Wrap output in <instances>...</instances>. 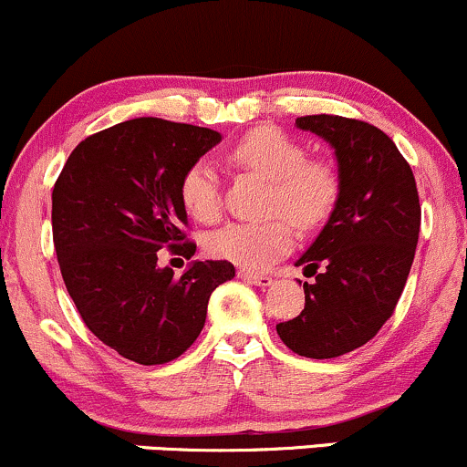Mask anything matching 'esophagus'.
Segmentation results:
<instances>
[{"label": "esophagus", "mask_w": 467, "mask_h": 467, "mask_svg": "<svg viewBox=\"0 0 467 467\" xmlns=\"http://www.w3.org/2000/svg\"><path fill=\"white\" fill-rule=\"evenodd\" d=\"M239 278H244V281L252 283V285H259V287H267L272 285V276L270 275H259V272H250V270H239L237 272Z\"/></svg>", "instance_id": "obj_1"}]
</instances>
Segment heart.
Wrapping results in <instances>:
<instances>
[{"mask_svg":"<svg viewBox=\"0 0 467 467\" xmlns=\"http://www.w3.org/2000/svg\"><path fill=\"white\" fill-rule=\"evenodd\" d=\"M234 169L248 171L270 182L264 222H241L213 230L203 248L213 259L228 261L245 270H264L294 245L292 223L312 233L334 215L342 182L336 164L325 158H307L303 142L276 127H259L228 149ZM180 202L200 223L222 215L219 178L206 160H197L182 173Z\"/></svg>","mask_w":467,"mask_h":467,"instance_id":"1","label":"heart"}]
</instances>
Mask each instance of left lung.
<instances>
[{"label":"left lung","instance_id":"obj_1","mask_svg":"<svg viewBox=\"0 0 467 467\" xmlns=\"http://www.w3.org/2000/svg\"><path fill=\"white\" fill-rule=\"evenodd\" d=\"M296 125L336 149L342 191L296 264L316 275L312 285L303 283L305 309L276 331L298 356L327 360L367 345L393 316L415 259L421 206L410 164L382 130L334 114L301 116Z\"/></svg>","mask_w":467,"mask_h":467}]
</instances>
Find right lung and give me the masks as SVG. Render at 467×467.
<instances>
[{"label":"right lung","mask_w":467,"mask_h":467,"mask_svg":"<svg viewBox=\"0 0 467 467\" xmlns=\"http://www.w3.org/2000/svg\"><path fill=\"white\" fill-rule=\"evenodd\" d=\"M222 140L206 127L133 118L85 138L52 191V239L67 294L88 329L127 360H175L200 336L208 298L234 276L195 261L182 276L158 250L191 259L182 173Z\"/></svg>","instance_id":"obj_1"}]
</instances>
